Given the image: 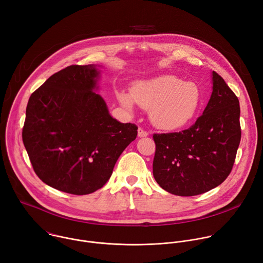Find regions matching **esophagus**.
I'll return each mask as SVG.
<instances>
[{
	"label": "esophagus",
	"instance_id": "34e87169",
	"mask_svg": "<svg viewBox=\"0 0 263 263\" xmlns=\"http://www.w3.org/2000/svg\"><path fill=\"white\" fill-rule=\"evenodd\" d=\"M148 135V133L146 132V131H144V130H142L141 128H139L138 129V137H140V138H142V137H146Z\"/></svg>",
	"mask_w": 263,
	"mask_h": 263
}]
</instances>
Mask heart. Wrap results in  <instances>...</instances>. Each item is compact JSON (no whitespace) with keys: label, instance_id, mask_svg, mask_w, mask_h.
<instances>
[{"label":"heart","instance_id":"obj_1","mask_svg":"<svg viewBox=\"0 0 263 263\" xmlns=\"http://www.w3.org/2000/svg\"><path fill=\"white\" fill-rule=\"evenodd\" d=\"M118 99L128 110H132L136 102L142 109L148 110L149 121L156 128L167 131L190 124L202 106L200 87L173 74L137 81L131 93L121 90Z\"/></svg>","mask_w":263,"mask_h":263}]
</instances>
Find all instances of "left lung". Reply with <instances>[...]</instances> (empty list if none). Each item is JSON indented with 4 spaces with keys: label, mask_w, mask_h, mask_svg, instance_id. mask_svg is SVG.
Wrapping results in <instances>:
<instances>
[{
    "label": "left lung",
    "mask_w": 263,
    "mask_h": 263,
    "mask_svg": "<svg viewBox=\"0 0 263 263\" xmlns=\"http://www.w3.org/2000/svg\"><path fill=\"white\" fill-rule=\"evenodd\" d=\"M211 80L208 104L191 128L153 136V175L170 194L191 197L207 193L232 170L241 137L239 101L215 71Z\"/></svg>",
    "instance_id": "obj_1"
}]
</instances>
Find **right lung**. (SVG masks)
Returning a JSON list of instances; mask_svg holds the SVG:
<instances>
[{"label":"right lung","mask_w":263,"mask_h":263,"mask_svg":"<svg viewBox=\"0 0 263 263\" xmlns=\"http://www.w3.org/2000/svg\"><path fill=\"white\" fill-rule=\"evenodd\" d=\"M101 65H70L30 97L23 141L36 175L71 195L105 185L124 149L137 136L134 124L109 114L99 90Z\"/></svg>","instance_id":"add662e5"}]
</instances>
